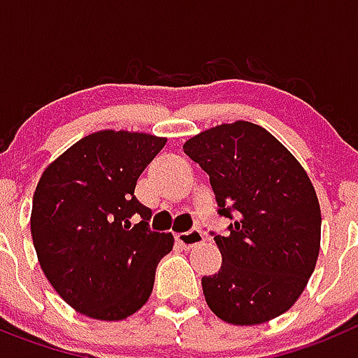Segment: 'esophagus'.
I'll return each instance as SVG.
<instances>
[{
    "label": "esophagus",
    "instance_id": "esophagus-1",
    "mask_svg": "<svg viewBox=\"0 0 358 358\" xmlns=\"http://www.w3.org/2000/svg\"><path fill=\"white\" fill-rule=\"evenodd\" d=\"M201 241H203V234H201V231H198V229L176 234V243L182 248H192L194 245H200Z\"/></svg>",
    "mask_w": 358,
    "mask_h": 358
}]
</instances>
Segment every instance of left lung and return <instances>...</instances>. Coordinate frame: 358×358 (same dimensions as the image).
Segmentation results:
<instances>
[{"label":"left lung","instance_id":"obj_1","mask_svg":"<svg viewBox=\"0 0 358 358\" xmlns=\"http://www.w3.org/2000/svg\"><path fill=\"white\" fill-rule=\"evenodd\" d=\"M209 175L222 266L203 275L205 301L222 321L254 326L288 312L308 285L321 248V207L297 158L265 127L245 120L210 127L183 144Z\"/></svg>","mask_w":358,"mask_h":358}]
</instances>
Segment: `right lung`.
I'll list each match as a JSON object with an SVG mask.
<instances>
[{
	"mask_svg": "<svg viewBox=\"0 0 358 358\" xmlns=\"http://www.w3.org/2000/svg\"><path fill=\"white\" fill-rule=\"evenodd\" d=\"M167 138L133 131L92 133L43 171L30 232L50 285L76 312L120 321L148 303L160 259L175 238L149 231L151 210L135 185ZM141 222L131 225V217Z\"/></svg>",
	"mask_w": 358,
	"mask_h": 358,
	"instance_id": "right-lung-1",
	"label": "right lung"
}]
</instances>
